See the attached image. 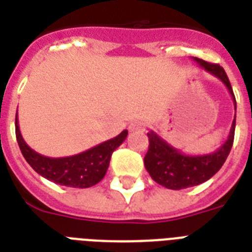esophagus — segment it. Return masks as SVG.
<instances>
[{"label":"esophagus","instance_id":"obj_1","mask_svg":"<svg viewBox=\"0 0 252 252\" xmlns=\"http://www.w3.org/2000/svg\"><path fill=\"white\" fill-rule=\"evenodd\" d=\"M128 129L130 130V132H136V130H144L145 129V124L142 122H140V120H134V122H132L129 124V126H128Z\"/></svg>","mask_w":252,"mask_h":252}]
</instances>
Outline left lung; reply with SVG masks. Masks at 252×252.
I'll return each mask as SVG.
<instances>
[{
    "instance_id": "obj_1",
    "label": "left lung",
    "mask_w": 252,
    "mask_h": 252,
    "mask_svg": "<svg viewBox=\"0 0 252 252\" xmlns=\"http://www.w3.org/2000/svg\"><path fill=\"white\" fill-rule=\"evenodd\" d=\"M192 61H195L196 64H199L200 68L211 73L212 76L219 78L226 86L234 100V110H237L234 93L222 66H220L219 64H211L197 57H192ZM234 130L235 115L226 141L213 153L200 154V156H188L182 153L179 149H176L165 141L161 136H158L154 130H149L148 133L149 149L144 158L145 168L154 182H157L158 184L168 189H183V188L199 186L211 179L222 167L233 146Z\"/></svg>"
}]
</instances>
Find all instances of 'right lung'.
I'll return each mask as SVG.
<instances>
[{"label":"right lung","mask_w":252,"mask_h":252,"mask_svg":"<svg viewBox=\"0 0 252 252\" xmlns=\"http://www.w3.org/2000/svg\"><path fill=\"white\" fill-rule=\"evenodd\" d=\"M15 134L23 157L39 175L60 186L89 188L104 178L110 166L111 156L114 150L124 142L128 136V130H123L116 137L102 142L86 152L63 158L45 157L31 149L22 137L18 126V114L15 115Z\"/></svg>","instance_id":"obj_1"}]
</instances>
